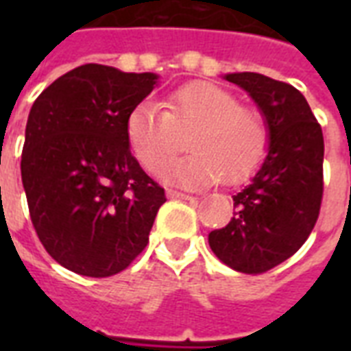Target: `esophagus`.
I'll list each match as a JSON object with an SVG mask.
<instances>
[{"label": "esophagus", "instance_id": "obj_1", "mask_svg": "<svg viewBox=\"0 0 351 351\" xmlns=\"http://www.w3.org/2000/svg\"><path fill=\"white\" fill-rule=\"evenodd\" d=\"M167 195H169L171 198H182V200H191V195H187V193H180V191H167Z\"/></svg>", "mask_w": 351, "mask_h": 351}]
</instances>
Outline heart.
Returning <instances> with one entry per match:
<instances>
[{
    "instance_id": "b5f03b06",
    "label": "heart",
    "mask_w": 351,
    "mask_h": 351,
    "mask_svg": "<svg viewBox=\"0 0 351 351\" xmlns=\"http://www.w3.org/2000/svg\"><path fill=\"white\" fill-rule=\"evenodd\" d=\"M125 132L132 153L151 173L178 154L180 136L191 134L192 156L167 163L160 173L164 180L186 186H208L222 178L230 186L242 184L261 169L269 149L266 117L206 82L176 89L167 98V111L149 101L132 107Z\"/></svg>"
}]
</instances>
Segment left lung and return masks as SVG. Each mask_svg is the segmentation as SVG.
<instances>
[{"label": "left lung", "instance_id": "1", "mask_svg": "<svg viewBox=\"0 0 351 351\" xmlns=\"http://www.w3.org/2000/svg\"><path fill=\"white\" fill-rule=\"evenodd\" d=\"M226 80L250 93L266 117L269 149L250 186L233 197V219L209 233V245L234 271L261 275L297 253L319 219L324 138L293 85L256 73Z\"/></svg>", "mask_w": 351, "mask_h": 351}]
</instances>
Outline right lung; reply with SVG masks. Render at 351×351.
I'll return each mask as SVG.
<instances>
[{"instance_id": "obj_1", "label": "right lung", "mask_w": 351, "mask_h": 351, "mask_svg": "<svg viewBox=\"0 0 351 351\" xmlns=\"http://www.w3.org/2000/svg\"><path fill=\"white\" fill-rule=\"evenodd\" d=\"M156 80L87 63L52 82L30 109L21 153L30 220L71 271L112 277L147 245L165 191L131 154L125 120Z\"/></svg>"}]
</instances>
